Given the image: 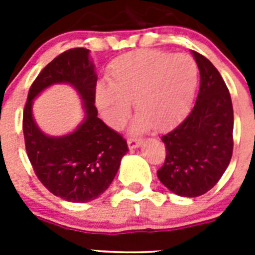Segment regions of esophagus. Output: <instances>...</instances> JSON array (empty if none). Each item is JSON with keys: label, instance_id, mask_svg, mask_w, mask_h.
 Wrapping results in <instances>:
<instances>
[{"label": "esophagus", "instance_id": "obj_1", "mask_svg": "<svg viewBox=\"0 0 255 255\" xmlns=\"http://www.w3.org/2000/svg\"><path fill=\"white\" fill-rule=\"evenodd\" d=\"M141 139L139 138H135V136H131V138L128 139V145H129L130 149H132V148H138L139 145L141 144Z\"/></svg>", "mask_w": 255, "mask_h": 255}]
</instances>
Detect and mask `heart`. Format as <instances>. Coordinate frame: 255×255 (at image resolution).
Wrapping results in <instances>:
<instances>
[{"label":"heart","mask_w":255,"mask_h":255,"mask_svg":"<svg viewBox=\"0 0 255 255\" xmlns=\"http://www.w3.org/2000/svg\"><path fill=\"white\" fill-rule=\"evenodd\" d=\"M110 83H100L97 100L107 121L121 126L130 114V100L140 114L136 128L166 126L190 103L198 80L191 56L159 49H138L117 57L108 70Z\"/></svg>","instance_id":"b5f03b06"}]
</instances>
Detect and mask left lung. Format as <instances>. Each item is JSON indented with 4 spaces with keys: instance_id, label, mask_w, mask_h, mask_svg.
<instances>
[{
    "instance_id": "1",
    "label": "left lung",
    "mask_w": 255,
    "mask_h": 255,
    "mask_svg": "<svg viewBox=\"0 0 255 255\" xmlns=\"http://www.w3.org/2000/svg\"><path fill=\"white\" fill-rule=\"evenodd\" d=\"M200 88L190 114L162 136L166 158L159 181L180 197H199L218 182L234 149V110L224 79L208 58L193 51Z\"/></svg>"
}]
</instances>
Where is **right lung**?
<instances>
[{
  "instance_id": "obj_1",
  "label": "right lung",
  "mask_w": 255,
  "mask_h": 255,
  "mask_svg": "<svg viewBox=\"0 0 255 255\" xmlns=\"http://www.w3.org/2000/svg\"><path fill=\"white\" fill-rule=\"evenodd\" d=\"M88 53L87 48H71L53 58L31 84L22 112L26 154L38 180L52 194L74 203L100 197L111 185L129 150L123 135L97 117V76ZM55 82H69L76 88L87 116L75 132L60 138L44 135L31 116L32 100Z\"/></svg>"
}]
</instances>
